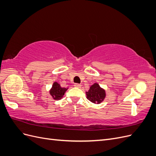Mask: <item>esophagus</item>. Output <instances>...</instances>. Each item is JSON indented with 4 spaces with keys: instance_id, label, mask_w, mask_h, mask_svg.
Returning <instances> with one entry per match:
<instances>
[{
    "instance_id": "1",
    "label": "esophagus",
    "mask_w": 156,
    "mask_h": 156,
    "mask_svg": "<svg viewBox=\"0 0 156 156\" xmlns=\"http://www.w3.org/2000/svg\"><path fill=\"white\" fill-rule=\"evenodd\" d=\"M74 87H77V88H81V85L80 84H79V83H75L74 84Z\"/></svg>"
}]
</instances>
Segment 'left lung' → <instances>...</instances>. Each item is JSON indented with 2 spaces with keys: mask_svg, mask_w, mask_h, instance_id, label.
Masks as SVG:
<instances>
[{
  "mask_svg": "<svg viewBox=\"0 0 156 156\" xmlns=\"http://www.w3.org/2000/svg\"><path fill=\"white\" fill-rule=\"evenodd\" d=\"M87 98L94 103H100L105 98V91L102 89L98 84L95 83L86 92Z\"/></svg>",
  "mask_w": 156,
  "mask_h": 156,
  "instance_id": "8db88e82",
  "label": "left lung"
}]
</instances>
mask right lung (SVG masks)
I'll use <instances>...</instances> for the list:
<instances>
[{"label": "right lung", "instance_id": "1", "mask_svg": "<svg viewBox=\"0 0 156 156\" xmlns=\"http://www.w3.org/2000/svg\"><path fill=\"white\" fill-rule=\"evenodd\" d=\"M67 90L66 88H62L56 82L53 83V85L50 90V94L56 100H59L63 97L64 93Z\"/></svg>", "mask_w": 156, "mask_h": 156}]
</instances>
